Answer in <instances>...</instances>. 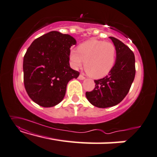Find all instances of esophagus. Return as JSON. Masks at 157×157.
Segmentation results:
<instances>
[{"instance_id": "obj_1", "label": "esophagus", "mask_w": 157, "mask_h": 157, "mask_svg": "<svg viewBox=\"0 0 157 157\" xmlns=\"http://www.w3.org/2000/svg\"><path fill=\"white\" fill-rule=\"evenodd\" d=\"M78 79H80V80H83V79H85V77H84L83 75H79V77H78Z\"/></svg>"}]
</instances>
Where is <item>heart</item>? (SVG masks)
Masks as SVG:
<instances>
[{"label": "heart", "instance_id": "1", "mask_svg": "<svg viewBox=\"0 0 157 157\" xmlns=\"http://www.w3.org/2000/svg\"><path fill=\"white\" fill-rule=\"evenodd\" d=\"M116 58V48L113 43L94 39L83 42L78 49L70 53L72 65L81 67L85 61L86 72L94 78L106 76L113 69Z\"/></svg>", "mask_w": 157, "mask_h": 157}]
</instances>
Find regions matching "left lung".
<instances>
[{"label":"left lung","instance_id":"left-lung-1","mask_svg":"<svg viewBox=\"0 0 157 157\" xmlns=\"http://www.w3.org/2000/svg\"><path fill=\"white\" fill-rule=\"evenodd\" d=\"M109 38L116 48L114 66L108 75L94 80L95 88L92 92H86L88 101L98 108H108L119 104L128 94L135 76L134 53L118 39Z\"/></svg>","mask_w":157,"mask_h":157}]
</instances>
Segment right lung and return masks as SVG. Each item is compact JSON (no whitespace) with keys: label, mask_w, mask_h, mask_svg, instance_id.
Returning a JSON list of instances; mask_svg holds the SVG:
<instances>
[{"label":"right lung","mask_w":157,"mask_h":157,"mask_svg":"<svg viewBox=\"0 0 157 157\" xmlns=\"http://www.w3.org/2000/svg\"><path fill=\"white\" fill-rule=\"evenodd\" d=\"M76 40L69 34L52 31L35 39L23 59L24 85L32 101L52 107L63 99L68 82L79 72L70 66L71 47Z\"/></svg>","instance_id":"1"}]
</instances>
